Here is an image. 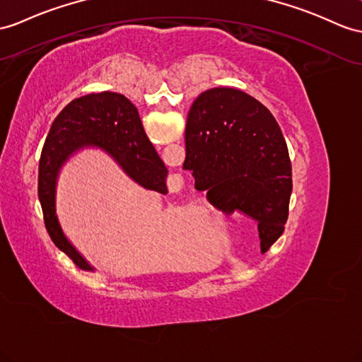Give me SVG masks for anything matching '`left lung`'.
<instances>
[{
  "instance_id": "obj_1",
  "label": "left lung",
  "mask_w": 362,
  "mask_h": 362,
  "mask_svg": "<svg viewBox=\"0 0 362 362\" xmlns=\"http://www.w3.org/2000/svg\"><path fill=\"white\" fill-rule=\"evenodd\" d=\"M198 190L224 211L258 221L261 249L284 232L292 163L273 115L233 87H214L193 101L186 126V161Z\"/></svg>"
}]
</instances>
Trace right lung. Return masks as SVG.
I'll use <instances>...</instances> for the list:
<instances>
[{
    "label": "right lung",
    "instance_id": "obj_1",
    "mask_svg": "<svg viewBox=\"0 0 362 362\" xmlns=\"http://www.w3.org/2000/svg\"><path fill=\"white\" fill-rule=\"evenodd\" d=\"M84 148L109 155L138 186L165 195L167 167L147 138L138 109L124 95L100 92L70 101L55 118L42 147L38 195L44 224L58 249L76 266L95 272L66 236L57 214V186L64 164Z\"/></svg>",
    "mask_w": 362,
    "mask_h": 362
}]
</instances>
